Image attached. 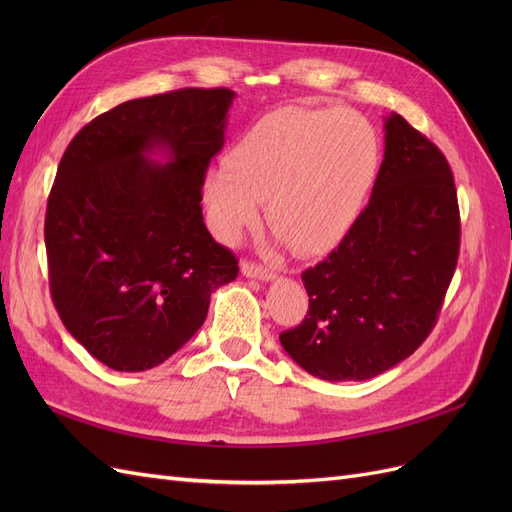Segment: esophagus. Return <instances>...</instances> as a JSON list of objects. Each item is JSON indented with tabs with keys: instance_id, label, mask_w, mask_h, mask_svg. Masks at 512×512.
Returning <instances> with one entry per match:
<instances>
[{
	"instance_id": "34e87169",
	"label": "esophagus",
	"mask_w": 512,
	"mask_h": 512,
	"mask_svg": "<svg viewBox=\"0 0 512 512\" xmlns=\"http://www.w3.org/2000/svg\"><path fill=\"white\" fill-rule=\"evenodd\" d=\"M241 275L252 277V280H260V282H273L275 280L273 271H269L267 267H260V265H256V262H250V260L241 262Z\"/></svg>"
}]
</instances>
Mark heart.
<instances>
[{
    "instance_id": "b5f03b06",
    "label": "heart",
    "mask_w": 512,
    "mask_h": 512,
    "mask_svg": "<svg viewBox=\"0 0 512 512\" xmlns=\"http://www.w3.org/2000/svg\"><path fill=\"white\" fill-rule=\"evenodd\" d=\"M380 147L371 123L348 108L286 106L260 117L207 170L203 200L211 230L239 239L265 220L297 254H318L342 239L374 185Z\"/></svg>"
}]
</instances>
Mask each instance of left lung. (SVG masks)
Returning a JSON list of instances; mask_svg holds the SVG:
<instances>
[{
	"label": "left lung",
	"instance_id": "1",
	"mask_svg": "<svg viewBox=\"0 0 512 512\" xmlns=\"http://www.w3.org/2000/svg\"><path fill=\"white\" fill-rule=\"evenodd\" d=\"M459 256L451 166L410 123L384 117V160L369 205L337 250L303 271L309 309L280 335L307 374L369 380L425 342Z\"/></svg>",
	"mask_w": 512,
	"mask_h": 512
}]
</instances>
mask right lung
Listing matches in <instances>:
<instances>
[{
	"instance_id": "right-lung-1",
	"label": "right lung",
	"mask_w": 512,
	"mask_h": 512,
	"mask_svg": "<svg viewBox=\"0 0 512 512\" xmlns=\"http://www.w3.org/2000/svg\"><path fill=\"white\" fill-rule=\"evenodd\" d=\"M230 89L123 102L72 138L46 205L57 314L115 371L164 363L239 273L203 222V183L224 145Z\"/></svg>"
}]
</instances>
